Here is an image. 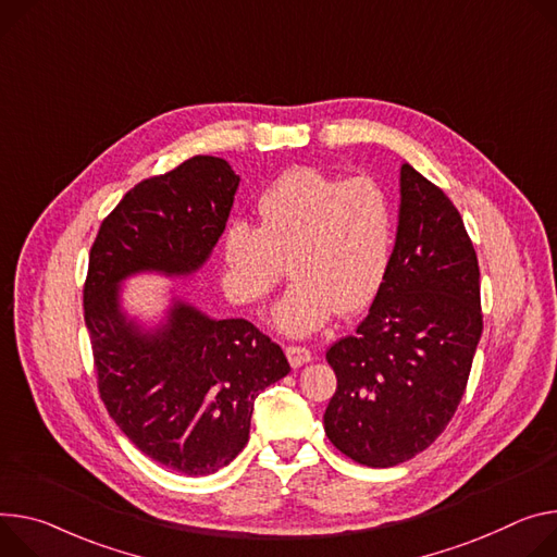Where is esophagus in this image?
I'll use <instances>...</instances> for the list:
<instances>
[{
    "mask_svg": "<svg viewBox=\"0 0 557 557\" xmlns=\"http://www.w3.org/2000/svg\"><path fill=\"white\" fill-rule=\"evenodd\" d=\"M286 358H288L293 369H299V367H305L307 362H311V350L307 346L290 344V346H286Z\"/></svg>",
    "mask_w": 557,
    "mask_h": 557,
    "instance_id": "obj_1",
    "label": "esophagus"
}]
</instances>
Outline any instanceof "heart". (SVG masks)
I'll list each match as a JSON object with an SVG mask.
<instances>
[{
	"label": "heart",
	"instance_id": "1",
	"mask_svg": "<svg viewBox=\"0 0 557 557\" xmlns=\"http://www.w3.org/2000/svg\"><path fill=\"white\" fill-rule=\"evenodd\" d=\"M260 226L235 220L222 237L224 288L244 307H258L286 273L290 288L277 301L273 324L305 337L335 311L367 309L384 286L395 246L388 193L371 177H337L297 166L258 197Z\"/></svg>",
	"mask_w": 557,
	"mask_h": 557
}]
</instances>
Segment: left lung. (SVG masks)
Returning <instances> with one entry per match:
<instances>
[{"mask_svg":"<svg viewBox=\"0 0 557 557\" xmlns=\"http://www.w3.org/2000/svg\"><path fill=\"white\" fill-rule=\"evenodd\" d=\"M382 290L356 335L326 350L337 377L324 413L335 448L386 469L429 448L458 411L482 335L480 267L462 215L411 164Z\"/></svg>","mask_w":557,"mask_h":557,"instance_id":"1","label":"left lung"}]
</instances>
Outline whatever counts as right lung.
<instances>
[{"mask_svg": "<svg viewBox=\"0 0 557 557\" xmlns=\"http://www.w3.org/2000/svg\"><path fill=\"white\" fill-rule=\"evenodd\" d=\"M239 177L195 156L135 184L90 246L84 322L109 416L150 460L211 475L246 446L256 397L290 367L248 320H211L175 301L166 324L141 331L120 309V282L139 271L195 273L226 228Z\"/></svg>", "mask_w": 557, "mask_h": 557, "instance_id": "1", "label": "right lung"}]
</instances>
